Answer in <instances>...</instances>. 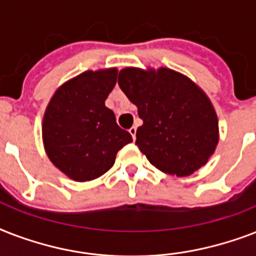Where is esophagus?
<instances>
[{"label":"esophagus","mask_w":256,"mask_h":256,"mask_svg":"<svg viewBox=\"0 0 256 256\" xmlns=\"http://www.w3.org/2000/svg\"><path fill=\"white\" fill-rule=\"evenodd\" d=\"M128 132H130V134H132V140H136V126H132V128H130V130H128Z\"/></svg>","instance_id":"1"}]
</instances>
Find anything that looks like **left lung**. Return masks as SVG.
Here are the masks:
<instances>
[{
    "instance_id": "8db88e82",
    "label": "left lung",
    "mask_w": 256,
    "mask_h": 256,
    "mask_svg": "<svg viewBox=\"0 0 256 256\" xmlns=\"http://www.w3.org/2000/svg\"><path fill=\"white\" fill-rule=\"evenodd\" d=\"M118 85L138 108L136 144L152 166L187 176L207 164L219 142L218 116L195 82L168 68H124Z\"/></svg>"
}]
</instances>
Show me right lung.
<instances>
[{
    "label": "right lung",
    "instance_id": "add662e5",
    "mask_svg": "<svg viewBox=\"0 0 256 256\" xmlns=\"http://www.w3.org/2000/svg\"><path fill=\"white\" fill-rule=\"evenodd\" d=\"M116 68L88 70L56 90L42 120V140L52 164L76 182L100 178L116 152L132 142L104 106L116 84Z\"/></svg>",
    "mask_w": 256,
    "mask_h": 256
}]
</instances>
